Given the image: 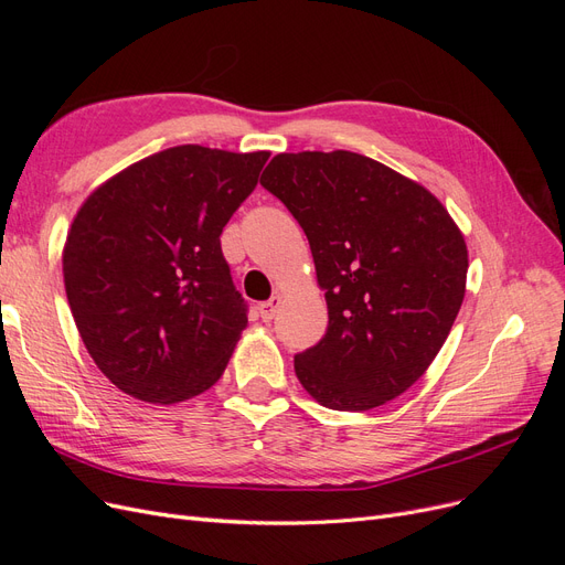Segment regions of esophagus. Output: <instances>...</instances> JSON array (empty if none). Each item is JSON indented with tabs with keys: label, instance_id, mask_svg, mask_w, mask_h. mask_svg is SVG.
I'll return each instance as SVG.
<instances>
[{
	"label": "esophagus",
	"instance_id": "1",
	"mask_svg": "<svg viewBox=\"0 0 565 565\" xmlns=\"http://www.w3.org/2000/svg\"><path fill=\"white\" fill-rule=\"evenodd\" d=\"M280 303H282V299L276 295V297H270L268 301H264L262 306H259V313H262V320H273L276 318V313H278V309H280Z\"/></svg>",
	"mask_w": 565,
	"mask_h": 565
}]
</instances>
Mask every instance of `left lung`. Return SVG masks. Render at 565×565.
<instances>
[{
    "label": "left lung",
    "instance_id": "1",
    "mask_svg": "<svg viewBox=\"0 0 565 565\" xmlns=\"http://www.w3.org/2000/svg\"><path fill=\"white\" fill-rule=\"evenodd\" d=\"M262 185L309 237L328 332L295 355L311 396L332 409L380 407L431 365L465 299L467 245L419 183L349 150L282 152Z\"/></svg>",
    "mask_w": 565,
    "mask_h": 565
}]
</instances>
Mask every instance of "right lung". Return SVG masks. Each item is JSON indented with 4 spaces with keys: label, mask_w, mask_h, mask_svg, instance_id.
<instances>
[{
    "label": "right lung",
    "mask_w": 565,
    "mask_h": 565,
    "mask_svg": "<svg viewBox=\"0 0 565 565\" xmlns=\"http://www.w3.org/2000/svg\"><path fill=\"white\" fill-rule=\"evenodd\" d=\"M266 160L264 150L167 148L82 204L63 249L65 295L84 347L119 391L167 405L224 374L247 301L218 237Z\"/></svg>",
    "instance_id": "obj_1"
}]
</instances>
